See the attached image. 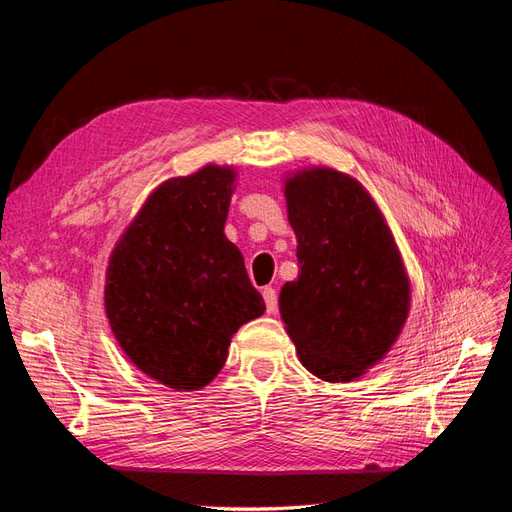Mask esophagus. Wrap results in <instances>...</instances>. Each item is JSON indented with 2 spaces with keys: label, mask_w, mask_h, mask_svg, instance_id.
I'll return each mask as SVG.
<instances>
[{
  "label": "esophagus",
  "mask_w": 512,
  "mask_h": 512,
  "mask_svg": "<svg viewBox=\"0 0 512 512\" xmlns=\"http://www.w3.org/2000/svg\"><path fill=\"white\" fill-rule=\"evenodd\" d=\"M262 297H265V305H267V312L269 314H275L277 312V292L275 288H265L262 290Z\"/></svg>",
  "instance_id": "esophagus-1"
}]
</instances>
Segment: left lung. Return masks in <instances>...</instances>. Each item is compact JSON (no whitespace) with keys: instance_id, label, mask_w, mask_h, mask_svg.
Returning <instances> with one entry per match:
<instances>
[{"instance_id":"8db88e82","label":"left lung","mask_w":512,"mask_h":512,"mask_svg":"<svg viewBox=\"0 0 512 512\" xmlns=\"http://www.w3.org/2000/svg\"><path fill=\"white\" fill-rule=\"evenodd\" d=\"M284 196L301 273L280 292L282 320L314 376L350 382L404 329V262L374 198L350 175L305 168L286 179Z\"/></svg>"}]
</instances>
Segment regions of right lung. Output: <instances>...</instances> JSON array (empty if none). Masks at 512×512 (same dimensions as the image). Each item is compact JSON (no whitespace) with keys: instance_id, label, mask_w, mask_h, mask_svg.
<instances>
[{"instance_id":"obj_1","label":"right lung","mask_w":512,"mask_h":512,"mask_svg":"<svg viewBox=\"0 0 512 512\" xmlns=\"http://www.w3.org/2000/svg\"><path fill=\"white\" fill-rule=\"evenodd\" d=\"M235 168L207 164L145 200L108 260L104 307L128 359L175 391H198L226 363L241 324L265 314L224 224Z\"/></svg>"}]
</instances>
